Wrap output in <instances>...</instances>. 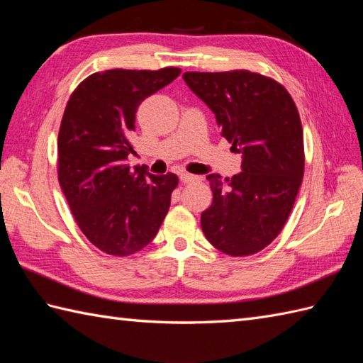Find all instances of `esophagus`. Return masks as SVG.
Instances as JSON below:
<instances>
[{"label": "esophagus", "instance_id": "1", "mask_svg": "<svg viewBox=\"0 0 363 363\" xmlns=\"http://www.w3.org/2000/svg\"><path fill=\"white\" fill-rule=\"evenodd\" d=\"M179 179H181V182H182V184H190V182H195V181H198V177H196V176H194V174H189V173H181Z\"/></svg>", "mask_w": 363, "mask_h": 363}]
</instances>
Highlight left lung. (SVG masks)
Returning a JSON list of instances; mask_svg holds the SVG:
<instances>
[{
	"label": "left lung",
	"mask_w": 363,
	"mask_h": 363,
	"mask_svg": "<svg viewBox=\"0 0 363 363\" xmlns=\"http://www.w3.org/2000/svg\"><path fill=\"white\" fill-rule=\"evenodd\" d=\"M184 81L215 113L221 135L242 154V172L207 176L213 194L201 213L207 240L234 257L262 251L279 235L304 176L303 126L279 82L248 70L187 72Z\"/></svg>",
	"instance_id": "obj_1"
}]
</instances>
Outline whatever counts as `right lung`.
Instances as JSON below:
<instances>
[{
    "label": "right lung",
    "instance_id": "obj_1",
    "mask_svg": "<svg viewBox=\"0 0 363 363\" xmlns=\"http://www.w3.org/2000/svg\"><path fill=\"white\" fill-rule=\"evenodd\" d=\"M176 67L90 74L68 99L57 137V174L82 234L125 257L143 250L164 221L177 176L130 168V135L145 98L173 82Z\"/></svg>",
    "mask_w": 363,
    "mask_h": 363
}]
</instances>
